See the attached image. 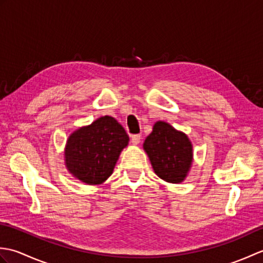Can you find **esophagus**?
Listing matches in <instances>:
<instances>
[{"instance_id":"1","label":"esophagus","mask_w":263,"mask_h":263,"mask_svg":"<svg viewBox=\"0 0 263 263\" xmlns=\"http://www.w3.org/2000/svg\"><path fill=\"white\" fill-rule=\"evenodd\" d=\"M140 141H141V136L140 135H133L131 137V142L133 144H139V143H140Z\"/></svg>"}]
</instances>
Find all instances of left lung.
Here are the masks:
<instances>
[{
  "label": "left lung",
  "instance_id": "left-lung-1",
  "mask_svg": "<svg viewBox=\"0 0 263 263\" xmlns=\"http://www.w3.org/2000/svg\"><path fill=\"white\" fill-rule=\"evenodd\" d=\"M143 149L161 180L174 184L185 180L193 161L192 143L185 133L158 121L144 140Z\"/></svg>",
  "mask_w": 263,
  "mask_h": 263
}]
</instances>
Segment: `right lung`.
<instances>
[{
	"mask_svg": "<svg viewBox=\"0 0 263 263\" xmlns=\"http://www.w3.org/2000/svg\"><path fill=\"white\" fill-rule=\"evenodd\" d=\"M128 136L111 116H102L90 125L71 133L64 150L65 166L78 180L97 185L111 175Z\"/></svg>",
	"mask_w": 263,
	"mask_h": 263,
	"instance_id": "add662e5",
	"label": "right lung"
}]
</instances>
